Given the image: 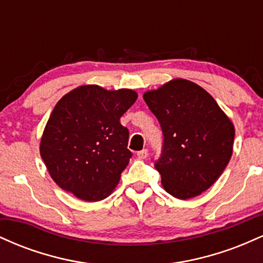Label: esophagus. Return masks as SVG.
<instances>
[{
  "mask_svg": "<svg viewBox=\"0 0 263 263\" xmlns=\"http://www.w3.org/2000/svg\"><path fill=\"white\" fill-rule=\"evenodd\" d=\"M147 156H148V151L147 149H142L140 152H137V157L140 159H146Z\"/></svg>",
  "mask_w": 263,
  "mask_h": 263,
  "instance_id": "34e87169",
  "label": "esophagus"
}]
</instances>
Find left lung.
<instances>
[{"label": "left lung", "instance_id": "obj_1", "mask_svg": "<svg viewBox=\"0 0 263 263\" xmlns=\"http://www.w3.org/2000/svg\"><path fill=\"white\" fill-rule=\"evenodd\" d=\"M143 99L164 137L155 162L163 188L183 200L200 195L231 158L235 128L230 119L209 92L189 80H172L144 92Z\"/></svg>", "mask_w": 263, "mask_h": 263}]
</instances>
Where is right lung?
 Returning a JSON list of instances; mask_svg holds the SVG:
<instances>
[{"mask_svg": "<svg viewBox=\"0 0 263 263\" xmlns=\"http://www.w3.org/2000/svg\"><path fill=\"white\" fill-rule=\"evenodd\" d=\"M137 100L129 89L84 85L63 96L41 140V156L62 189L85 201L107 198L127 167L128 129L120 119Z\"/></svg>", "mask_w": 263, "mask_h": 263, "instance_id": "obj_1", "label": "right lung"}]
</instances>
